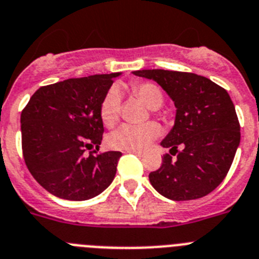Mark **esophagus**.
Returning a JSON list of instances; mask_svg holds the SVG:
<instances>
[{
	"instance_id": "34e87169",
	"label": "esophagus",
	"mask_w": 259,
	"mask_h": 259,
	"mask_svg": "<svg viewBox=\"0 0 259 259\" xmlns=\"http://www.w3.org/2000/svg\"><path fill=\"white\" fill-rule=\"evenodd\" d=\"M127 153H134V155H137V156H142L143 155V152H142V151H138V150H129V151H126Z\"/></svg>"
}]
</instances>
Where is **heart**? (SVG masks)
Masks as SVG:
<instances>
[{
    "mask_svg": "<svg viewBox=\"0 0 259 259\" xmlns=\"http://www.w3.org/2000/svg\"><path fill=\"white\" fill-rule=\"evenodd\" d=\"M133 94L139 98L148 108L158 109L164 103V95L156 83L147 81H134L130 83ZM121 93L117 88H111L103 97L99 107L101 120L106 126L112 127L120 120ZM160 133L155 122L144 125H122L107 138V144L113 150H143Z\"/></svg>",
    "mask_w": 259,
    "mask_h": 259,
    "instance_id": "b5f03b06",
    "label": "heart"
}]
</instances>
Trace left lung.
<instances>
[{
  "mask_svg": "<svg viewBox=\"0 0 259 259\" xmlns=\"http://www.w3.org/2000/svg\"><path fill=\"white\" fill-rule=\"evenodd\" d=\"M133 73L156 81L177 108L173 129L161 142L170 155H164L161 166L150 173L152 187L174 201L206 196L227 176L240 144V124L228 93L188 72L142 69Z\"/></svg>",
  "mask_w": 259,
  "mask_h": 259,
  "instance_id": "left-lung-1",
  "label": "left lung"
}]
</instances>
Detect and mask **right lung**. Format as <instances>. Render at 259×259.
Segmentation results:
<instances>
[{"instance_id": "obj_1", "label": "right lung", "mask_w": 259, "mask_h": 259, "mask_svg": "<svg viewBox=\"0 0 259 259\" xmlns=\"http://www.w3.org/2000/svg\"><path fill=\"white\" fill-rule=\"evenodd\" d=\"M120 74H94L42 86L22 111L25 165L51 195L82 201L112 183L121 152L85 156L84 151L94 146L99 150L104 132L99 107Z\"/></svg>"}]
</instances>
